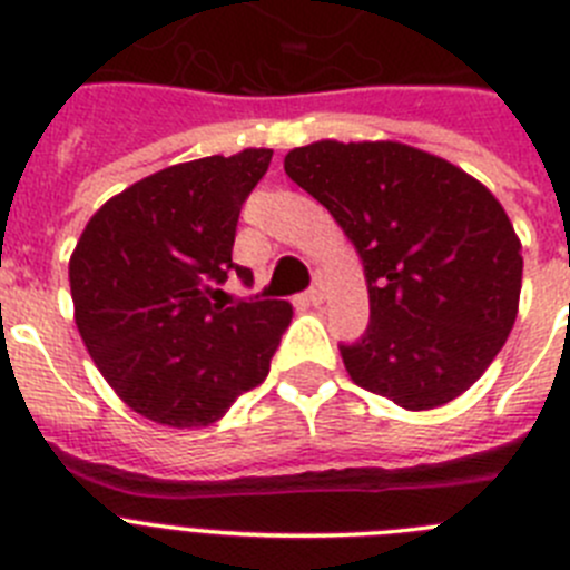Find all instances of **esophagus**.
Segmentation results:
<instances>
[{
    "mask_svg": "<svg viewBox=\"0 0 570 570\" xmlns=\"http://www.w3.org/2000/svg\"><path fill=\"white\" fill-rule=\"evenodd\" d=\"M306 297H309V301H312V304H315V306L323 304V297H326V281H323L321 275H317L315 284L309 286V292H306Z\"/></svg>",
    "mask_w": 570,
    "mask_h": 570,
    "instance_id": "esophagus-1",
    "label": "esophagus"
}]
</instances>
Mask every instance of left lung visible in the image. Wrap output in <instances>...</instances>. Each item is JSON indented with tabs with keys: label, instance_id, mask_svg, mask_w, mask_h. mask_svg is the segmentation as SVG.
I'll list each match as a JSON object with an SVG mask.
<instances>
[{
	"label": "left lung",
	"instance_id": "8db88e82",
	"mask_svg": "<svg viewBox=\"0 0 570 570\" xmlns=\"http://www.w3.org/2000/svg\"><path fill=\"white\" fill-rule=\"evenodd\" d=\"M284 170L363 258L368 326L348 377L412 412L460 397L517 321L522 249L509 215L454 164L397 141H315Z\"/></svg>",
	"mask_w": 570,
	"mask_h": 570
}]
</instances>
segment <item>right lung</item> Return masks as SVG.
Instances as JSON below:
<instances>
[{"mask_svg": "<svg viewBox=\"0 0 570 570\" xmlns=\"http://www.w3.org/2000/svg\"><path fill=\"white\" fill-rule=\"evenodd\" d=\"M273 150L207 156L141 178L87 222L70 258L76 326L105 381L141 417L202 429L269 374L286 301L213 304L238 215Z\"/></svg>", "mask_w": 570, "mask_h": 570, "instance_id": "add662e5", "label": "right lung"}]
</instances>
